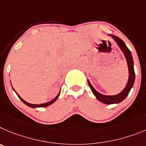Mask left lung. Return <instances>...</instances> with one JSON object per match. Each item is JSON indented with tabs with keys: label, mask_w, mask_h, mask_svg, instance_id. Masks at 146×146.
I'll use <instances>...</instances> for the list:
<instances>
[{
	"label": "left lung",
	"mask_w": 146,
	"mask_h": 146,
	"mask_svg": "<svg viewBox=\"0 0 146 146\" xmlns=\"http://www.w3.org/2000/svg\"><path fill=\"white\" fill-rule=\"evenodd\" d=\"M108 35L111 36V38L115 40V42L117 44V45L119 46V47L120 48L121 52L124 53V57H125L126 60H127L129 71V77L127 84H126L124 89H123L120 93H119V94H115V95H105V94H101V93L98 92L93 87V86L92 85L90 81H89V79H87V81L89 86H90V89H91L92 92L94 95L96 97V98H97L99 101H100L101 102L104 103V104L111 105L117 104V103L122 102V101L124 100L127 98V96H128L129 93L130 92L131 89H132V86H133L134 85V83H135V70H134L133 59H132V54H131L130 50L127 48L126 44H124V42L121 39L119 38L118 36L111 35V34H108Z\"/></svg>",
	"instance_id": "1"
}]
</instances>
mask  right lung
Listing matches in <instances>:
<instances>
[{"instance_id":"1","label":"right lung","mask_w":146,"mask_h":146,"mask_svg":"<svg viewBox=\"0 0 146 146\" xmlns=\"http://www.w3.org/2000/svg\"><path fill=\"white\" fill-rule=\"evenodd\" d=\"M12 89H13V90H14V91L16 92V91H15V90H14V88L12 87ZM60 91H61V89H60ZM60 92L58 93V94H57V95L56 96V97H55V98H54L53 100H52L49 101V102H45V103H42V104H39V105H38V104H31V103H29V102H26L25 100H24L22 99V98H21L20 96H19V94H17V93L16 92V94H17V96H18V97H19V99H20V100L22 101V102H24V103L26 105V106H29V107H31V108H44V107H47V106H50L51 104H52V103H53V102H54L55 101L57 100V98H59V96H60Z\"/></svg>"}]
</instances>
